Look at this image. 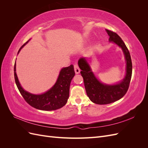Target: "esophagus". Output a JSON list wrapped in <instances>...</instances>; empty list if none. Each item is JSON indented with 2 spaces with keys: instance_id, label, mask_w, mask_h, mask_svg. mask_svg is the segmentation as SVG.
<instances>
[{
  "instance_id": "34e87169",
  "label": "esophagus",
  "mask_w": 148,
  "mask_h": 148,
  "mask_svg": "<svg viewBox=\"0 0 148 148\" xmlns=\"http://www.w3.org/2000/svg\"><path fill=\"white\" fill-rule=\"evenodd\" d=\"M74 69H75V72L76 74H78L80 72V69L78 67L77 64H75L74 65Z\"/></svg>"
}]
</instances>
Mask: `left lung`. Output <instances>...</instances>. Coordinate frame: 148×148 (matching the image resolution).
Listing matches in <instances>:
<instances>
[{
  "label": "left lung",
  "instance_id": "obj_1",
  "mask_svg": "<svg viewBox=\"0 0 148 148\" xmlns=\"http://www.w3.org/2000/svg\"><path fill=\"white\" fill-rule=\"evenodd\" d=\"M108 34L110 42H113L120 47L123 52L126 61V74L124 78L114 84H107L101 82L91 70L86 58L82 57L78 60V66L83 78L86 94L92 102L97 104H108L117 101L127 93L132 75V62L131 56L122 39L113 31L106 29Z\"/></svg>",
  "mask_w": 148,
  "mask_h": 148
}]
</instances>
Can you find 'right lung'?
Returning <instances> with one entry per match:
<instances>
[{
    "mask_svg": "<svg viewBox=\"0 0 148 148\" xmlns=\"http://www.w3.org/2000/svg\"><path fill=\"white\" fill-rule=\"evenodd\" d=\"M29 41L20 47L18 53ZM75 74L73 65L62 68L56 83L51 89L41 95H34L25 91L21 87L16 73V62L14 65L15 83L21 96L31 106L41 110H54L66 104L69 97L70 83Z\"/></svg>",
    "mask_w": 148,
    "mask_h": 148,
    "instance_id": "right-lung-1",
    "label": "right lung"
}]
</instances>
